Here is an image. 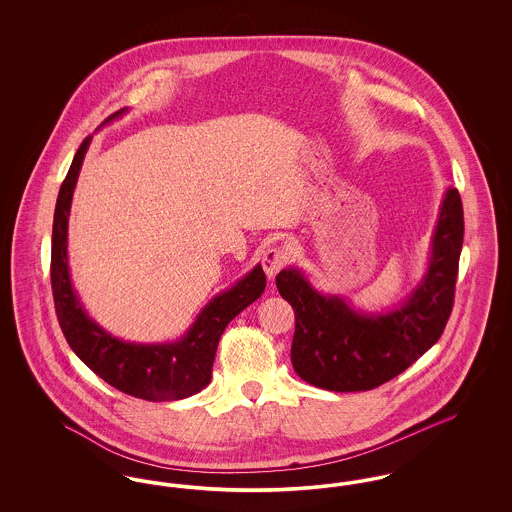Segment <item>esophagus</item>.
<instances>
[{
    "label": "esophagus",
    "instance_id": "obj_1",
    "mask_svg": "<svg viewBox=\"0 0 512 512\" xmlns=\"http://www.w3.org/2000/svg\"><path fill=\"white\" fill-rule=\"evenodd\" d=\"M288 259H290V255L284 247H268L261 257V263H263L268 278H274L282 268L286 267Z\"/></svg>",
    "mask_w": 512,
    "mask_h": 512
}]
</instances>
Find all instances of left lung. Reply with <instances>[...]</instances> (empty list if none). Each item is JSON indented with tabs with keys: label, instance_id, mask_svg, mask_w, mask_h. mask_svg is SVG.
Here are the masks:
<instances>
[{
	"label": "left lung",
	"instance_id": "8db88e82",
	"mask_svg": "<svg viewBox=\"0 0 512 512\" xmlns=\"http://www.w3.org/2000/svg\"><path fill=\"white\" fill-rule=\"evenodd\" d=\"M464 217L449 186L439 205L430 259L411 293L380 311H361L343 295L318 292L299 267L280 270L276 288L295 313L293 370L328 391L382 386L422 357L443 334L453 309Z\"/></svg>",
	"mask_w": 512,
	"mask_h": 512
}]
</instances>
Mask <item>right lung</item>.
<instances>
[{
    "label": "right lung",
    "mask_w": 512,
    "mask_h": 512,
    "mask_svg": "<svg viewBox=\"0 0 512 512\" xmlns=\"http://www.w3.org/2000/svg\"><path fill=\"white\" fill-rule=\"evenodd\" d=\"M126 111L124 107L113 113L101 126L119 119ZM90 144L92 136L78 147L73 165L61 184L53 215L51 288L61 330L76 357L109 386L146 401L190 397L211 382L213 361L224 328L261 297L267 276L261 265H255L228 290L217 293L178 340L136 343L107 332L88 315L74 290L67 253L74 188Z\"/></svg>",
    "instance_id": "1"
}]
</instances>
